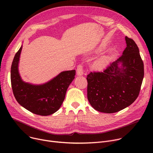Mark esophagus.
<instances>
[{"label":"esophagus","instance_id":"obj_1","mask_svg":"<svg viewBox=\"0 0 153 153\" xmlns=\"http://www.w3.org/2000/svg\"><path fill=\"white\" fill-rule=\"evenodd\" d=\"M76 73L77 76H82L84 74V67L82 64H79L77 68Z\"/></svg>","mask_w":153,"mask_h":153}]
</instances>
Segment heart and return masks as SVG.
Returning <instances> with one entry per match:
<instances>
[{
    "label": "heart",
    "instance_id": "obj_1",
    "mask_svg": "<svg viewBox=\"0 0 153 153\" xmlns=\"http://www.w3.org/2000/svg\"><path fill=\"white\" fill-rule=\"evenodd\" d=\"M108 62V58L107 56H102L96 61H94L93 64V67L95 69H102L107 66Z\"/></svg>",
    "mask_w": 153,
    "mask_h": 153
}]
</instances>
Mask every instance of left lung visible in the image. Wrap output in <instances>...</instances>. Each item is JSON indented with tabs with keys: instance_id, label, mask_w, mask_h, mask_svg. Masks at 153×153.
I'll use <instances>...</instances> for the list:
<instances>
[{
	"instance_id": "8db88e82",
	"label": "left lung",
	"mask_w": 153,
	"mask_h": 153,
	"mask_svg": "<svg viewBox=\"0 0 153 153\" xmlns=\"http://www.w3.org/2000/svg\"><path fill=\"white\" fill-rule=\"evenodd\" d=\"M125 40L126 47L117 60L102 72H91L87 76L88 100L95 110L103 113H115L125 108L140 94L143 62L133 39L125 36Z\"/></svg>"
}]
</instances>
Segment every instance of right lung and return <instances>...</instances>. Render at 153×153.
<instances>
[{"label":"right lung","instance_id":"add662e5","mask_svg":"<svg viewBox=\"0 0 153 153\" xmlns=\"http://www.w3.org/2000/svg\"><path fill=\"white\" fill-rule=\"evenodd\" d=\"M22 46L15 54L10 71L11 84L14 97L20 105L31 113L47 116L58 111L65 98L76 71L61 72L50 81L33 85L22 81L19 72V62Z\"/></svg>","mask_w":153,"mask_h":153}]
</instances>
